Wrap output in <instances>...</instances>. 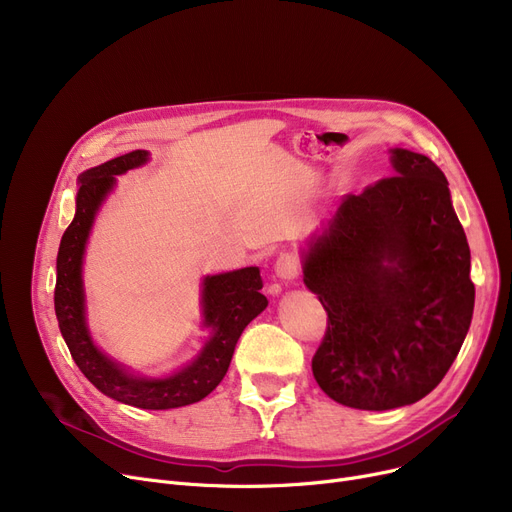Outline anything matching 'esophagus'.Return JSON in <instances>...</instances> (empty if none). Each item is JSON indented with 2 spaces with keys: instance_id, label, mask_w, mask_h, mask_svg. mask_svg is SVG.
Masks as SVG:
<instances>
[{
  "instance_id": "obj_1",
  "label": "esophagus",
  "mask_w": 512,
  "mask_h": 512,
  "mask_svg": "<svg viewBox=\"0 0 512 512\" xmlns=\"http://www.w3.org/2000/svg\"><path fill=\"white\" fill-rule=\"evenodd\" d=\"M274 272L282 282H294L301 274V259L294 253H282L276 263H274Z\"/></svg>"
}]
</instances>
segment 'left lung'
Returning a JSON list of instances; mask_svg holds the SVG:
<instances>
[{"instance_id": "obj_1", "label": "left lung", "mask_w": 512, "mask_h": 512, "mask_svg": "<svg viewBox=\"0 0 512 512\" xmlns=\"http://www.w3.org/2000/svg\"><path fill=\"white\" fill-rule=\"evenodd\" d=\"M394 176L346 195L307 240L303 282L328 311L313 375L332 400L388 411L432 392L471 326V251L432 159L390 149Z\"/></svg>"}]
</instances>
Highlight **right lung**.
<instances>
[{"label": "right lung", "instance_id": "add662e5", "mask_svg": "<svg viewBox=\"0 0 512 512\" xmlns=\"http://www.w3.org/2000/svg\"><path fill=\"white\" fill-rule=\"evenodd\" d=\"M147 161L149 151L137 149L78 176L76 213L58 251L53 305L74 363L99 392L130 407L164 411L193 405L215 390L230 367L242 330L267 307V299L261 294L263 282L259 267L205 276L201 284V309L203 326L209 330V336L191 363L161 378L132 373L99 351L87 326L83 286L87 240L101 203L114 191L116 176Z\"/></svg>", "mask_w": 512, "mask_h": 512}]
</instances>
